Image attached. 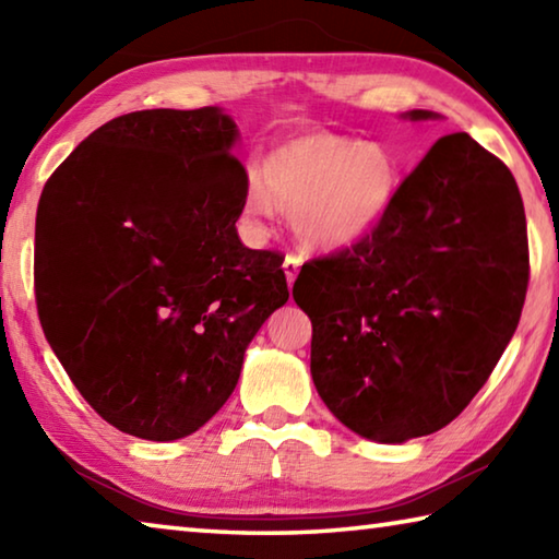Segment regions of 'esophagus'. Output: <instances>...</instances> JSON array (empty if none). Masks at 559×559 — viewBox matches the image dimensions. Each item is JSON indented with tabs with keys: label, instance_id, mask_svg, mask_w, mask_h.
Returning a JSON list of instances; mask_svg holds the SVG:
<instances>
[{
	"label": "esophagus",
	"instance_id": "esophagus-1",
	"mask_svg": "<svg viewBox=\"0 0 559 559\" xmlns=\"http://www.w3.org/2000/svg\"><path fill=\"white\" fill-rule=\"evenodd\" d=\"M298 271H300V259L296 257V253H288V257L283 259V273H286L288 286H293V281H296Z\"/></svg>",
	"mask_w": 559,
	"mask_h": 559
}]
</instances>
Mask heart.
Segmentation results:
<instances>
[{
    "label": "heart",
    "mask_w": 559,
    "mask_h": 559,
    "mask_svg": "<svg viewBox=\"0 0 559 559\" xmlns=\"http://www.w3.org/2000/svg\"><path fill=\"white\" fill-rule=\"evenodd\" d=\"M400 182V167L380 143L306 132L283 140L266 155L263 173L249 175L241 214L261 226L278 206L306 249L343 251L386 222Z\"/></svg>",
    "instance_id": "1"
}]
</instances>
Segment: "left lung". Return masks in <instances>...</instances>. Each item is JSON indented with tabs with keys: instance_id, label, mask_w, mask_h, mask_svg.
Segmentation results:
<instances>
[{
	"instance_id": "1",
	"label": "left lung",
	"mask_w": 559,
	"mask_h": 559,
	"mask_svg": "<svg viewBox=\"0 0 559 559\" xmlns=\"http://www.w3.org/2000/svg\"><path fill=\"white\" fill-rule=\"evenodd\" d=\"M527 273L525 210L510 169L468 132L439 138L370 239L308 261L293 283L313 323L320 400L377 443L443 429L513 337Z\"/></svg>"
}]
</instances>
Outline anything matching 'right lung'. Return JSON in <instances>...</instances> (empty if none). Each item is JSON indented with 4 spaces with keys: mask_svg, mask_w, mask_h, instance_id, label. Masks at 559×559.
<instances>
[{
    "mask_svg": "<svg viewBox=\"0 0 559 559\" xmlns=\"http://www.w3.org/2000/svg\"><path fill=\"white\" fill-rule=\"evenodd\" d=\"M239 128L222 108L138 110L83 140L36 212V306L75 390L112 427L175 441L239 382L288 300L281 253L246 249Z\"/></svg>",
    "mask_w": 559,
    "mask_h": 559,
    "instance_id": "obj_1",
    "label": "right lung"
}]
</instances>
